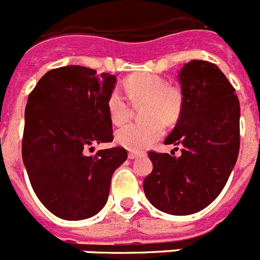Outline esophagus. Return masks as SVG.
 Returning a JSON list of instances; mask_svg holds the SVG:
<instances>
[{
	"instance_id": "esophagus-1",
	"label": "esophagus",
	"mask_w": 260,
	"mask_h": 260,
	"mask_svg": "<svg viewBox=\"0 0 260 260\" xmlns=\"http://www.w3.org/2000/svg\"><path fill=\"white\" fill-rule=\"evenodd\" d=\"M143 155V152H139V151H128V159H135V157L141 156Z\"/></svg>"
}]
</instances>
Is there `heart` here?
Wrapping results in <instances>:
<instances>
[{
	"label": "heart",
	"instance_id": "heart-1",
	"mask_svg": "<svg viewBox=\"0 0 260 260\" xmlns=\"http://www.w3.org/2000/svg\"><path fill=\"white\" fill-rule=\"evenodd\" d=\"M123 88L133 104L143 105V117L148 121L128 123L115 133V142L127 150L141 151L164 134V122H175L183 109V94L175 86L151 73H137L123 81ZM106 110L113 125H123L130 117V105L121 92L113 89L106 99Z\"/></svg>",
	"mask_w": 260,
	"mask_h": 260
}]
</instances>
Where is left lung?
Returning <instances> with one entry per match:
<instances>
[{"mask_svg":"<svg viewBox=\"0 0 260 260\" xmlns=\"http://www.w3.org/2000/svg\"><path fill=\"white\" fill-rule=\"evenodd\" d=\"M179 80L183 109L164 143L180 146L181 155L148 152L152 172L143 190L156 209L185 216L206 208L225 187L238 159L241 109L216 64L190 60Z\"/></svg>","mask_w":260,"mask_h":260,"instance_id":"8db88e82","label":"left lung"}]
</instances>
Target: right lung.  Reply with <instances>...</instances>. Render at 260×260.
<instances>
[{
    "label": "right lung",
    "instance_id": "right-lung-1",
    "mask_svg": "<svg viewBox=\"0 0 260 260\" xmlns=\"http://www.w3.org/2000/svg\"><path fill=\"white\" fill-rule=\"evenodd\" d=\"M115 81L114 75L67 66L48 71L28 94L22 159L35 194L59 218L97 214L114 171L127 159L123 147L86 155L92 145L113 141L106 99Z\"/></svg>",
    "mask_w": 260,
    "mask_h": 260
}]
</instances>
